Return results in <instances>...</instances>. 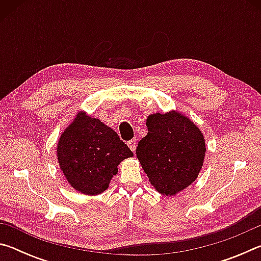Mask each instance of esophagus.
I'll list each match as a JSON object with an SVG mask.
<instances>
[{
    "instance_id": "1",
    "label": "esophagus",
    "mask_w": 261,
    "mask_h": 261,
    "mask_svg": "<svg viewBox=\"0 0 261 261\" xmlns=\"http://www.w3.org/2000/svg\"><path fill=\"white\" fill-rule=\"evenodd\" d=\"M127 146L130 147V149H131L132 152H135V151H136V146H137V141H136V139H131V140L127 141Z\"/></svg>"
}]
</instances>
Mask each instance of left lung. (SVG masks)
<instances>
[{
  "mask_svg": "<svg viewBox=\"0 0 261 261\" xmlns=\"http://www.w3.org/2000/svg\"><path fill=\"white\" fill-rule=\"evenodd\" d=\"M148 132L137 146V158L159 192L174 196L189 187L201 169L205 140L200 130L176 112L149 115Z\"/></svg>",
  "mask_w": 261,
  "mask_h": 261,
  "instance_id": "left-lung-1",
  "label": "left lung"
}]
</instances>
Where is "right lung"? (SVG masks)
I'll use <instances>...</instances> for the list:
<instances>
[{
    "instance_id": "obj_1",
    "label": "right lung",
    "mask_w": 261,
    "mask_h": 261,
    "mask_svg": "<svg viewBox=\"0 0 261 261\" xmlns=\"http://www.w3.org/2000/svg\"><path fill=\"white\" fill-rule=\"evenodd\" d=\"M134 153L113 129L79 114L57 145L62 171L79 192L94 196L108 189L117 166Z\"/></svg>"
}]
</instances>
